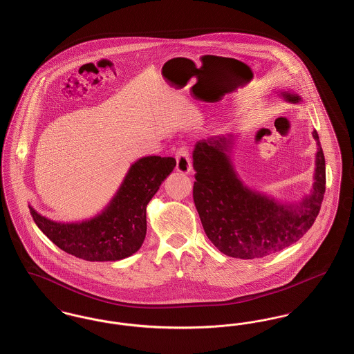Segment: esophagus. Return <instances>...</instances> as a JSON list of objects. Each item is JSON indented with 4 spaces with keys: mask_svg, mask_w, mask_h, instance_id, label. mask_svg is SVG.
Segmentation results:
<instances>
[{
    "mask_svg": "<svg viewBox=\"0 0 354 354\" xmlns=\"http://www.w3.org/2000/svg\"><path fill=\"white\" fill-rule=\"evenodd\" d=\"M175 159H176V171L178 172H182V174H191L192 172L191 159L188 156V151H187L185 147H180L176 151Z\"/></svg>",
    "mask_w": 354,
    "mask_h": 354,
    "instance_id": "obj_1",
    "label": "esophagus"
}]
</instances>
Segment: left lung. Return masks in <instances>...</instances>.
I'll use <instances>...</instances> for the list:
<instances>
[{"label": "left lung", "instance_id": "1", "mask_svg": "<svg viewBox=\"0 0 354 354\" xmlns=\"http://www.w3.org/2000/svg\"><path fill=\"white\" fill-rule=\"evenodd\" d=\"M277 95L288 103L303 100L292 90ZM317 145L313 185L297 202L276 201L245 185L234 163L237 136L214 135L199 140L192 152L194 202L203 228L220 252L237 259H261L300 240L313 225L325 194V158Z\"/></svg>", "mask_w": 354, "mask_h": 354}]
</instances>
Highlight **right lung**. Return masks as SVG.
I'll list each match as a JSON object with an SVG mask.
<instances>
[{
    "instance_id": "right-lung-1",
    "label": "right lung",
    "mask_w": 354,
    "mask_h": 354,
    "mask_svg": "<svg viewBox=\"0 0 354 354\" xmlns=\"http://www.w3.org/2000/svg\"><path fill=\"white\" fill-rule=\"evenodd\" d=\"M176 166L174 158L156 155L135 160L117 192L97 215L78 221H55L29 204L38 228L62 251L87 261H118L142 247L146 208Z\"/></svg>"
}]
</instances>
